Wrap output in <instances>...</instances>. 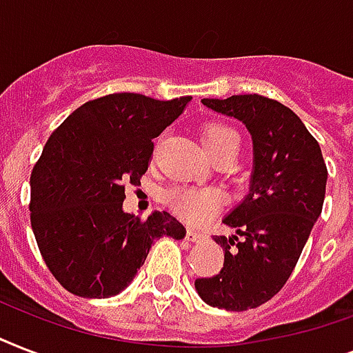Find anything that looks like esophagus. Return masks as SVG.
Instances as JSON below:
<instances>
[{
    "mask_svg": "<svg viewBox=\"0 0 353 353\" xmlns=\"http://www.w3.org/2000/svg\"><path fill=\"white\" fill-rule=\"evenodd\" d=\"M201 238H203V234H201L199 231H194V229H190V231L187 232V240L188 241H199Z\"/></svg>",
    "mask_w": 353,
    "mask_h": 353,
    "instance_id": "obj_1",
    "label": "esophagus"
}]
</instances>
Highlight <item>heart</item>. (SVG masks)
Here are the masks:
<instances>
[{"mask_svg":"<svg viewBox=\"0 0 353 353\" xmlns=\"http://www.w3.org/2000/svg\"><path fill=\"white\" fill-rule=\"evenodd\" d=\"M240 137L229 124L220 121L207 122L201 130V144L212 157L238 150ZM166 201L177 210L185 220H205L220 205L221 194L214 188L176 187L166 192Z\"/></svg>","mask_w":353,"mask_h":353,"instance_id":"1","label":"heart"}]
</instances>
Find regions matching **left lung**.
Wrapping results in <instances>:
<instances>
[{
  "label": "left lung",
  "instance_id": "1",
  "mask_svg": "<svg viewBox=\"0 0 353 353\" xmlns=\"http://www.w3.org/2000/svg\"><path fill=\"white\" fill-rule=\"evenodd\" d=\"M203 104L245 124L254 172L247 198L223 220L238 236L214 238L223 268L196 279V290L210 306L243 312L273 299L293 273L323 212L328 168L317 139L282 102L252 93Z\"/></svg>",
  "mask_w": 353,
  "mask_h": 353
}]
</instances>
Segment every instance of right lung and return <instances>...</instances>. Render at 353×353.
I'll use <instances>...</instances> for the list:
<instances>
[{
  "mask_svg": "<svg viewBox=\"0 0 353 353\" xmlns=\"http://www.w3.org/2000/svg\"><path fill=\"white\" fill-rule=\"evenodd\" d=\"M190 97L157 101L113 93L77 108L47 139L30 174V225L62 288L85 299L117 295L161 236L187 229L170 212L126 214L128 185H141L154 141Z\"/></svg>",
  "mask_w": 353,
  "mask_h": 353,
  "instance_id": "add662e5",
  "label": "right lung"
}]
</instances>
